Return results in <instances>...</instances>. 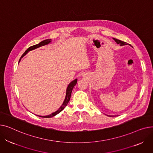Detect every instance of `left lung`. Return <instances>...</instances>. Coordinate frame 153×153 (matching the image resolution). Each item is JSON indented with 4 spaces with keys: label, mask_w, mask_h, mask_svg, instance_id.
<instances>
[{
    "label": "left lung",
    "mask_w": 153,
    "mask_h": 153,
    "mask_svg": "<svg viewBox=\"0 0 153 153\" xmlns=\"http://www.w3.org/2000/svg\"><path fill=\"white\" fill-rule=\"evenodd\" d=\"M115 41L117 42V44H120V46H124V45H127V43L126 42H122L121 41V40L120 39H116V38H113ZM109 117H111V116H109Z\"/></svg>",
    "instance_id": "left-lung-1"
}]
</instances>
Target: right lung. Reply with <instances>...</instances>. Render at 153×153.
<instances>
[{
    "mask_svg": "<svg viewBox=\"0 0 153 153\" xmlns=\"http://www.w3.org/2000/svg\"><path fill=\"white\" fill-rule=\"evenodd\" d=\"M51 42V39H48L43 40V41L39 43H38L37 45H33V46H31L29 47L28 49L25 51V53H24L22 54V56H21V58H20V59L19 60V62L20 61L21 58H22L24 56L26 55L28 53V51H31V50H33L35 49H36V48H39V47H41V46H45L46 45L49 44ZM77 79H76L75 80H74V81H72L68 85V86L67 87V89H66V94L65 99H64V102H63V103L62 104V105L59 108V109L57 111H56L55 112H54V113H53V114H50L49 115H47V116H39V115H37V116L39 117H42V118H51V117L56 115L57 114H58L59 113H60V112L67 106L68 102H69L71 96L72 91V89H73V88L75 86V85L77 84Z\"/></svg>",
    "mask_w": 153,
    "mask_h": 153,
    "instance_id": "1",
    "label": "right lung"
}]
</instances>
